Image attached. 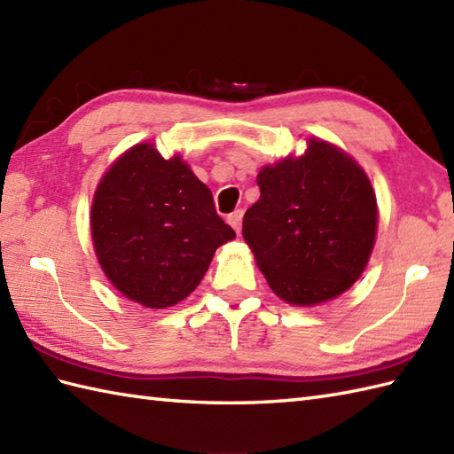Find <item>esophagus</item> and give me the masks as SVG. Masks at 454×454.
<instances>
[{"label": "esophagus", "instance_id": "obj_1", "mask_svg": "<svg viewBox=\"0 0 454 454\" xmlns=\"http://www.w3.org/2000/svg\"><path fill=\"white\" fill-rule=\"evenodd\" d=\"M242 218H244V210H234L232 215H228V224L232 226L238 234L239 230H242Z\"/></svg>", "mask_w": 454, "mask_h": 454}]
</instances>
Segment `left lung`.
I'll return each instance as SVG.
<instances>
[{
  "mask_svg": "<svg viewBox=\"0 0 454 454\" xmlns=\"http://www.w3.org/2000/svg\"><path fill=\"white\" fill-rule=\"evenodd\" d=\"M257 185L262 197L246 210L242 234L273 293L294 306L345 293L369 263L379 226L359 163L310 138L302 156L259 171Z\"/></svg>",
  "mask_w": 454,
  "mask_h": 454,
  "instance_id": "obj_1",
  "label": "left lung"
}]
</instances>
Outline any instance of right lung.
<instances>
[{
	"mask_svg": "<svg viewBox=\"0 0 454 454\" xmlns=\"http://www.w3.org/2000/svg\"><path fill=\"white\" fill-rule=\"evenodd\" d=\"M91 236L113 286L160 310L195 291L216 249L236 232L181 156L163 160L144 142L103 176L91 205Z\"/></svg>",
	"mask_w": 454,
	"mask_h": 454,
	"instance_id": "obj_1",
	"label": "right lung"
}]
</instances>
